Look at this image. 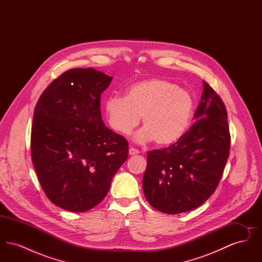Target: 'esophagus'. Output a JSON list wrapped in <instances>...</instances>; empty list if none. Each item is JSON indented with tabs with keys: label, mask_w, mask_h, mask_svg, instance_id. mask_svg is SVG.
<instances>
[{
	"label": "esophagus",
	"mask_w": 262,
	"mask_h": 262,
	"mask_svg": "<svg viewBox=\"0 0 262 262\" xmlns=\"http://www.w3.org/2000/svg\"><path fill=\"white\" fill-rule=\"evenodd\" d=\"M139 153V151L138 150L136 149V148H133V147H130L129 149H128V154L130 155V156H134V155H137Z\"/></svg>",
	"instance_id": "1"
}]
</instances>
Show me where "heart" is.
Instances as JSON below:
<instances>
[{
    "instance_id": "1",
    "label": "heart",
    "mask_w": 262,
    "mask_h": 262,
    "mask_svg": "<svg viewBox=\"0 0 262 262\" xmlns=\"http://www.w3.org/2000/svg\"><path fill=\"white\" fill-rule=\"evenodd\" d=\"M104 109L110 126L122 136H128L140 118L144 126L135 141H156L161 146L173 145L186 136L194 114L191 94L174 82L162 78L137 81L125 89V97H108Z\"/></svg>"
}]
</instances>
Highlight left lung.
<instances>
[{"mask_svg":"<svg viewBox=\"0 0 262 262\" xmlns=\"http://www.w3.org/2000/svg\"><path fill=\"white\" fill-rule=\"evenodd\" d=\"M195 123L173 145L147 154L142 179L145 199L155 209L179 214L198 208L215 191L230 150L224 103L203 80Z\"/></svg>","mask_w":262,"mask_h":262,"instance_id":"obj_1","label":"left lung"}]
</instances>
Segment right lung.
<instances>
[{
  "label": "right lung",
  "instance_id": "obj_1",
  "mask_svg": "<svg viewBox=\"0 0 262 262\" xmlns=\"http://www.w3.org/2000/svg\"><path fill=\"white\" fill-rule=\"evenodd\" d=\"M112 79L92 68L67 71L35 106L32 163L47 198L64 210L88 211L99 204L127 159V141L105 125L100 110Z\"/></svg>",
  "mask_w": 262,
  "mask_h": 262
}]
</instances>
